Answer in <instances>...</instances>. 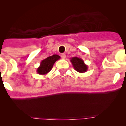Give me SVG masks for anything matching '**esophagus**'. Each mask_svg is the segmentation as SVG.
<instances>
[{"mask_svg":"<svg viewBox=\"0 0 126 126\" xmlns=\"http://www.w3.org/2000/svg\"><path fill=\"white\" fill-rule=\"evenodd\" d=\"M61 58H62V59H65V58H66V55H65V53H62L61 54Z\"/></svg>","mask_w":126,"mask_h":126,"instance_id":"obj_1","label":"esophagus"}]
</instances>
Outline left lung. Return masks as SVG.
Listing matches in <instances>:
<instances>
[{
  "label": "left lung",
  "mask_w": 126,
  "mask_h": 126,
  "mask_svg": "<svg viewBox=\"0 0 126 126\" xmlns=\"http://www.w3.org/2000/svg\"><path fill=\"white\" fill-rule=\"evenodd\" d=\"M70 61L71 62V64L73 65L74 69L80 73H83L86 72L88 69V65H86L84 61L82 59L77 57H74L70 59Z\"/></svg>",
  "instance_id": "1"
}]
</instances>
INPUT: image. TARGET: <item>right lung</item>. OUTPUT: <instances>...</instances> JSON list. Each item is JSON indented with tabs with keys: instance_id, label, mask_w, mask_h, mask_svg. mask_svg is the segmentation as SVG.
Masks as SVG:
<instances>
[{
	"instance_id": "add662e5",
	"label": "right lung",
	"mask_w": 126,
	"mask_h": 126,
	"mask_svg": "<svg viewBox=\"0 0 126 126\" xmlns=\"http://www.w3.org/2000/svg\"><path fill=\"white\" fill-rule=\"evenodd\" d=\"M60 58L61 57L59 55L55 54L42 60L40 62V65L36 69L38 74L40 75H45L48 74L53 68V64H55V62Z\"/></svg>"
}]
</instances>
